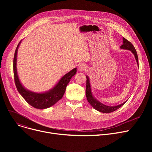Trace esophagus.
Here are the masks:
<instances>
[{
	"instance_id": "esophagus-1",
	"label": "esophagus",
	"mask_w": 152,
	"mask_h": 152,
	"mask_svg": "<svg viewBox=\"0 0 152 152\" xmlns=\"http://www.w3.org/2000/svg\"><path fill=\"white\" fill-rule=\"evenodd\" d=\"M86 69H87V66L84 65V64H81V65L78 67V69L80 71H84L85 70H86Z\"/></svg>"
}]
</instances>
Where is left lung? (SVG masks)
<instances>
[{
	"label": "left lung",
	"mask_w": 152,
	"mask_h": 152,
	"mask_svg": "<svg viewBox=\"0 0 152 152\" xmlns=\"http://www.w3.org/2000/svg\"><path fill=\"white\" fill-rule=\"evenodd\" d=\"M123 44L120 47V48L121 49H126V50H128L131 51L132 53L134 55V57L135 58V60H136L137 65H139L138 56L137 54V52H136V50H135V47L129 41H127V40L124 37H123ZM86 78H87L86 90V97H87V101L89 102V103L94 109H95L96 110H97L102 113H111V112H113V111L118 110L120 107H121L126 102H126H124V103H121V104H120V105L113 106V107H110V106H107V105L103 104V103H100L97 99H95V97L93 96V95L92 94V91H91L90 79L87 76H86Z\"/></svg>",
	"instance_id": "8db88e82"
}]
</instances>
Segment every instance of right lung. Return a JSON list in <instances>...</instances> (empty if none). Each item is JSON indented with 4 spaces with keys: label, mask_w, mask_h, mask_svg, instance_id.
I'll use <instances>...</instances> for the list:
<instances>
[{
    "label": "right lung",
    "mask_w": 152,
    "mask_h": 152,
    "mask_svg": "<svg viewBox=\"0 0 152 152\" xmlns=\"http://www.w3.org/2000/svg\"><path fill=\"white\" fill-rule=\"evenodd\" d=\"M21 41L18 44L15 50L13 58V73L15 83L18 92L28 103L32 107L37 109H45L55 104L63 96L65 92L66 86L70 79L76 73L77 68H75L65 75H64L52 89L44 93H36L25 89L20 83L17 74V58L19 45Z\"/></svg>",
    "instance_id": "add662e5"
}]
</instances>
